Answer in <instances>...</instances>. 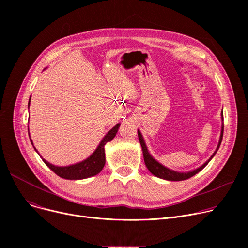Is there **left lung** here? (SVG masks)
I'll list each match as a JSON object with an SVG mask.
<instances>
[{"instance_id": "8db88e82", "label": "left lung", "mask_w": 248, "mask_h": 248, "mask_svg": "<svg viewBox=\"0 0 248 248\" xmlns=\"http://www.w3.org/2000/svg\"><path fill=\"white\" fill-rule=\"evenodd\" d=\"M221 119L223 121V112L221 113ZM223 129H224V125L222 124V126H221V134H220V138H219V141H218V145L217 148L215 150V152L213 153V155L209 158L207 162H205L202 166H200L199 168L195 169V170L189 171V172H177L172 170V169H169L167 167H165L164 165H162L161 163H159L157 160H155L153 158V155L149 153V150L147 148V145L145 142L144 138L141 136V133L138 129V136H139V140L140 142V146H141V150H142V155H144V160H145V164L148 168V170L155 177L164 179V180H168V181H183V180H187L191 177H193L194 175H196L197 173H199L202 169H204L207 164L211 161V159L214 157L215 154L217 153L220 145H221V141H222V138H223Z\"/></svg>"}]
</instances>
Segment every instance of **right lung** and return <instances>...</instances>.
Returning a JSON list of instances; mask_svg holds the SVG:
<instances>
[{
  "label": "right lung",
  "mask_w": 248,
  "mask_h": 248,
  "mask_svg": "<svg viewBox=\"0 0 248 248\" xmlns=\"http://www.w3.org/2000/svg\"><path fill=\"white\" fill-rule=\"evenodd\" d=\"M30 100H31V96L28 102V108L30 106ZM120 125L121 124H117L116 125H114L110 131L103 137V139L99 142V145L97 146L95 151L91 154L88 158H86L85 160L79 163L72 164L69 166H55L53 164H50L49 162H47L42 157L41 158L43 162L46 164V166L49 167V169H51V170L53 171L56 175H58L63 179L81 180V179H86L89 177L95 176L101 172V170L104 167V164H106V150H104V146L107 145V142L110 141L115 137L117 131H119ZM28 132H29V128H28ZM28 134L30 137V133ZM30 140H31V144L33 145L31 138H30ZM34 149L37 152L35 147Z\"/></svg>",
  "instance_id": "add662e5"
}]
</instances>
